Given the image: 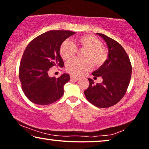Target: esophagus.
<instances>
[{
    "label": "esophagus",
    "mask_w": 149,
    "mask_h": 149,
    "mask_svg": "<svg viewBox=\"0 0 149 149\" xmlns=\"http://www.w3.org/2000/svg\"><path fill=\"white\" fill-rule=\"evenodd\" d=\"M79 79V77H76V76H71V79L72 80H78Z\"/></svg>",
    "instance_id": "1"
}]
</instances>
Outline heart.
<instances>
[{
  "label": "heart",
  "instance_id": "obj_1",
  "mask_svg": "<svg viewBox=\"0 0 149 149\" xmlns=\"http://www.w3.org/2000/svg\"><path fill=\"white\" fill-rule=\"evenodd\" d=\"M76 49H85L82 58L84 60L74 59L67 65V70L75 75H82L91 70L92 63L96 66L101 65L107 58V51L101 45V41L91 34L82 35L75 38L71 42L65 40L61 44L59 53L65 61L72 59L75 56Z\"/></svg>",
  "mask_w": 149,
  "mask_h": 149
}]
</instances>
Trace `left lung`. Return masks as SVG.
<instances>
[{"instance_id": "1", "label": "left lung", "mask_w": 149, "mask_h": 149, "mask_svg": "<svg viewBox=\"0 0 149 149\" xmlns=\"http://www.w3.org/2000/svg\"><path fill=\"white\" fill-rule=\"evenodd\" d=\"M106 42L108 59L93 72L101 77L102 81L95 84L88 78L89 87L84 91L87 100L100 108H107L117 104L125 95L130 81L132 65L126 52L119 44L111 38L96 33Z\"/></svg>"}]
</instances>
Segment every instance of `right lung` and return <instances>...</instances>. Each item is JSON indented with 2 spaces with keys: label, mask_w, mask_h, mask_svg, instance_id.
I'll list each match as a JSON object with an SVG mask.
<instances>
[{
  "label": "right lung",
  "mask_w": 149,
  "mask_h": 149,
  "mask_svg": "<svg viewBox=\"0 0 149 149\" xmlns=\"http://www.w3.org/2000/svg\"><path fill=\"white\" fill-rule=\"evenodd\" d=\"M75 32L68 30H51L38 36L25 49L21 61L19 77L26 97L33 103L47 105L61 97L64 85L70 79L63 74L58 78L48 74L53 66L63 67L59 53L61 44Z\"/></svg>",
  "instance_id": "add662e5"
}]
</instances>
